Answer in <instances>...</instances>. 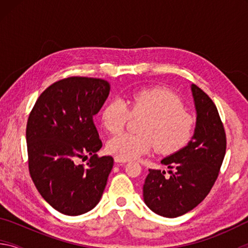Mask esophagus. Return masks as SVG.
Segmentation results:
<instances>
[{"instance_id": "1", "label": "esophagus", "mask_w": 248, "mask_h": 248, "mask_svg": "<svg viewBox=\"0 0 248 248\" xmlns=\"http://www.w3.org/2000/svg\"><path fill=\"white\" fill-rule=\"evenodd\" d=\"M127 161H125V159H123V158H120V157H117V156H115V163H117V164H124V163H125Z\"/></svg>"}]
</instances>
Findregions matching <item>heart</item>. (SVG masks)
<instances>
[{"label":"heart","mask_w":248,"mask_h":248,"mask_svg":"<svg viewBox=\"0 0 248 248\" xmlns=\"http://www.w3.org/2000/svg\"><path fill=\"white\" fill-rule=\"evenodd\" d=\"M128 105L121 98L109 102L102 112V123L110 133L124 130L131 115L144 117L141 133H121L107 143L110 154L130 159L149 153L155 146L158 152L175 153L185 148L195 132V119L185 111L179 96L166 89H148L133 93Z\"/></svg>","instance_id":"obj_1"}]
</instances>
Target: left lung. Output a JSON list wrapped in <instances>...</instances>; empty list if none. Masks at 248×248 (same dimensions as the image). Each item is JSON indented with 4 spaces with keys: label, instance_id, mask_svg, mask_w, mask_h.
I'll use <instances>...</instances> for the list:
<instances>
[{
    "label": "left lung",
    "instance_id": "8db88e82",
    "mask_svg": "<svg viewBox=\"0 0 248 248\" xmlns=\"http://www.w3.org/2000/svg\"><path fill=\"white\" fill-rule=\"evenodd\" d=\"M191 92L197 111L194 136L185 148L161 161L170 176L149 170L143 185L145 204L165 217L183 216L207 197L225 155L226 137L217 106L195 84Z\"/></svg>",
    "mask_w": 248,
    "mask_h": 248
}]
</instances>
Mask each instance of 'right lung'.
<instances>
[{"instance_id": "right-lung-1", "label": "right lung", "mask_w": 248, "mask_h": 248, "mask_svg": "<svg viewBox=\"0 0 248 248\" xmlns=\"http://www.w3.org/2000/svg\"><path fill=\"white\" fill-rule=\"evenodd\" d=\"M110 85L102 78L71 77L46 89L27 121L28 167L39 194L57 211L79 216L102 198L114 158L102 148L93 117ZM90 159L85 166L78 158Z\"/></svg>"}]
</instances>
